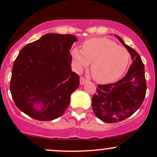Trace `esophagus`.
Here are the masks:
<instances>
[{
  "instance_id": "1",
  "label": "esophagus",
  "mask_w": 157,
  "mask_h": 157,
  "mask_svg": "<svg viewBox=\"0 0 157 157\" xmlns=\"http://www.w3.org/2000/svg\"><path fill=\"white\" fill-rule=\"evenodd\" d=\"M86 79L84 78V77H81L80 78V85H84L85 83H86Z\"/></svg>"
}]
</instances>
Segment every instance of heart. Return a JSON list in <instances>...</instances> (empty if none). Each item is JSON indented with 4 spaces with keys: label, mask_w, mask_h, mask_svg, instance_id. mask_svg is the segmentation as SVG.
I'll use <instances>...</instances> for the list:
<instances>
[{
    "label": "heart",
    "mask_w": 157,
    "mask_h": 157,
    "mask_svg": "<svg viewBox=\"0 0 157 157\" xmlns=\"http://www.w3.org/2000/svg\"><path fill=\"white\" fill-rule=\"evenodd\" d=\"M71 55L77 71L91 63V75L102 84L117 80L125 72L129 61V53L125 48L104 37L87 40L82 44V50L73 48Z\"/></svg>",
    "instance_id": "1"
}]
</instances>
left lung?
Listing matches in <instances>:
<instances>
[{"label": "left lung", "instance_id": "8db88e82", "mask_svg": "<svg viewBox=\"0 0 157 157\" xmlns=\"http://www.w3.org/2000/svg\"><path fill=\"white\" fill-rule=\"evenodd\" d=\"M131 55L132 59L128 71L123 78L112 84L98 85L97 93L91 99L94 113L102 122H121L137 111L146 93L144 64L134 48L116 35Z\"/></svg>", "mask_w": 157, "mask_h": 157}]
</instances>
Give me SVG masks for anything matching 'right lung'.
I'll return each mask as SVG.
<instances>
[{
  "instance_id": "1",
  "label": "right lung",
  "mask_w": 157,
  "mask_h": 157,
  "mask_svg": "<svg viewBox=\"0 0 157 157\" xmlns=\"http://www.w3.org/2000/svg\"><path fill=\"white\" fill-rule=\"evenodd\" d=\"M77 40L72 35L48 33L20 51L12 67L10 91L22 112L40 121L63 114L80 85V77L71 71L70 55Z\"/></svg>"
}]
</instances>
